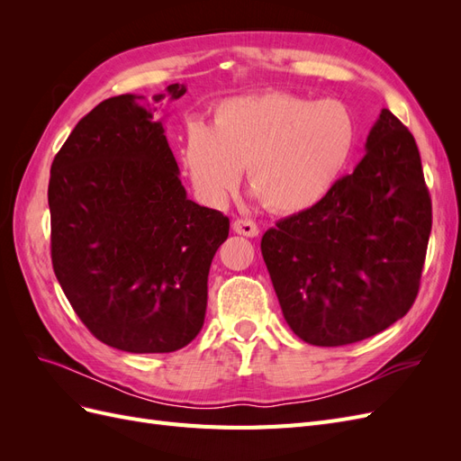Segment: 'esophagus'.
<instances>
[{
    "label": "esophagus",
    "mask_w": 461,
    "mask_h": 461,
    "mask_svg": "<svg viewBox=\"0 0 461 461\" xmlns=\"http://www.w3.org/2000/svg\"><path fill=\"white\" fill-rule=\"evenodd\" d=\"M232 230L242 234V236H248V239H254V236L259 234V227L252 219H236L232 222Z\"/></svg>",
    "instance_id": "34e87169"
}]
</instances>
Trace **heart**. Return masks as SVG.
<instances>
[{"label": "heart", "instance_id": "b5f03b06", "mask_svg": "<svg viewBox=\"0 0 461 461\" xmlns=\"http://www.w3.org/2000/svg\"><path fill=\"white\" fill-rule=\"evenodd\" d=\"M354 140V121L342 104L261 92L219 104L209 127L190 124L185 163L207 203L225 205L246 167L249 190L265 207L298 213L327 196Z\"/></svg>", "mask_w": 461, "mask_h": 461}]
</instances>
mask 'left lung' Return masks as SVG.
I'll list each match as a JSON object with an SVG mask.
<instances>
[{
    "mask_svg": "<svg viewBox=\"0 0 461 461\" xmlns=\"http://www.w3.org/2000/svg\"><path fill=\"white\" fill-rule=\"evenodd\" d=\"M352 175L281 219L261 254L288 327L313 346L366 340L406 315L432 225L415 138L383 109Z\"/></svg>",
    "mask_w": 461,
    "mask_h": 461,
    "instance_id": "1",
    "label": "left lung"
}]
</instances>
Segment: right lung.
<instances>
[{
	"mask_svg": "<svg viewBox=\"0 0 461 461\" xmlns=\"http://www.w3.org/2000/svg\"><path fill=\"white\" fill-rule=\"evenodd\" d=\"M185 85L122 94L78 121L51 163V263L97 340L131 354L185 348L203 327L207 275L229 217L186 198L156 117Z\"/></svg>",
	"mask_w": 461,
	"mask_h": 461,
	"instance_id": "add662e5",
	"label": "right lung"
}]
</instances>
